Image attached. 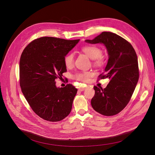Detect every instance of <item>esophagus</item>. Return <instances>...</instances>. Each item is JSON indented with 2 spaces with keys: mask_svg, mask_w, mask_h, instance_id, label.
Listing matches in <instances>:
<instances>
[{
  "mask_svg": "<svg viewBox=\"0 0 155 155\" xmlns=\"http://www.w3.org/2000/svg\"><path fill=\"white\" fill-rule=\"evenodd\" d=\"M86 87H87V86L80 87L78 88V90H79V91H84V90L86 89Z\"/></svg>",
  "mask_w": 155,
  "mask_h": 155,
  "instance_id": "34e87169",
  "label": "esophagus"
}]
</instances>
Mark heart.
<instances>
[{
  "label": "heart",
  "instance_id": "heart-1",
  "mask_svg": "<svg viewBox=\"0 0 155 155\" xmlns=\"http://www.w3.org/2000/svg\"><path fill=\"white\" fill-rule=\"evenodd\" d=\"M83 51L91 59L94 60L95 64H99L102 62L101 56L102 54V50L98 47L96 45H86L83 47ZM75 61V55L73 53H69L66 54L64 58V64L66 68H71L74 64ZM91 75L90 72H83L78 73L75 76L74 78L79 81L86 82L89 80V78Z\"/></svg>",
  "mask_w": 155,
  "mask_h": 155
}]
</instances>
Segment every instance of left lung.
Returning <instances> with one entry per match:
<instances>
[{
	"instance_id": "8db88e82",
	"label": "left lung",
	"mask_w": 155,
	"mask_h": 155,
	"mask_svg": "<svg viewBox=\"0 0 155 155\" xmlns=\"http://www.w3.org/2000/svg\"><path fill=\"white\" fill-rule=\"evenodd\" d=\"M86 42L102 43L105 46L108 59L101 79L108 78L105 88L94 86L95 94L92 98V107L105 115L118 114L129 103L139 80V72L136 53L124 38L110 32H103L93 40Z\"/></svg>"
}]
</instances>
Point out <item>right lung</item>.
Instances as JSON below:
<instances>
[{
	"label": "right lung",
	"mask_w": 155,
	"mask_h": 155,
	"mask_svg": "<svg viewBox=\"0 0 155 155\" xmlns=\"http://www.w3.org/2000/svg\"><path fill=\"white\" fill-rule=\"evenodd\" d=\"M79 41L43 37L31 41L21 54L22 93L33 111L43 120L59 121L71 112L77 89L71 84L58 87L55 80L67 72L64 58Z\"/></svg>",
	"instance_id": "right-lung-1"
}]
</instances>
